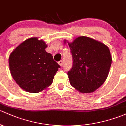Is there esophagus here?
Wrapping results in <instances>:
<instances>
[{"label": "esophagus", "mask_w": 126, "mask_h": 126, "mask_svg": "<svg viewBox=\"0 0 126 126\" xmlns=\"http://www.w3.org/2000/svg\"><path fill=\"white\" fill-rule=\"evenodd\" d=\"M58 64H59V65H60V67H63V61H60L58 62Z\"/></svg>", "instance_id": "obj_1"}]
</instances>
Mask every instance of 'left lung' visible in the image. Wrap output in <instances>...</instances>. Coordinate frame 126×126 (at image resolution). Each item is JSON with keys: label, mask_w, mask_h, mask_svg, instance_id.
<instances>
[{"label": "left lung", "mask_w": 126, "mask_h": 126, "mask_svg": "<svg viewBox=\"0 0 126 126\" xmlns=\"http://www.w3.org/2000/svg\"><path fill=\"white\" fill-rule=\"evenodd\" d=\"M68 44L73 57V67L68 72L70 84L82 93L94 92L106 81L111 64L108 47L86 36H79Z\"/></svg>", "instance_id": "left-lung-1"}]
</instances>
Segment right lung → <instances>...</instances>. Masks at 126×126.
Here are the masks:
<instances>
[{
	"label": "right lung",
	"mask_w": 126,
	"mask_h": 126,
	"mask_svg": "<svg viewBox=\"0 0 126 126\" xmlns=\"http://www.w3.org/2000/svg\"><path fill=\"white\" fill-rule=\"evenodd\" d=\"M47 47L43 40L31 37L18 45L10 54L11 76L25 91L39 93L53 83L60 66L51 54L46 52Z\"/></svg>",
	"instance_id": "1"
}]
</instances>
